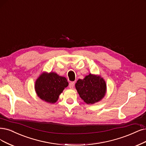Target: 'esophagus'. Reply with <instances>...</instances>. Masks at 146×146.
<instances>
[{
    "label": "esophagus",
    "instance_id": "obj_1",
    "mask_svg": "<svg viewBox=\"0 0 146 146\" xmlns=\"http://www.w3.org/2000/svg\"><path fill=\"white\" fill-rule=\"evenodd\" d=\"M74 86V82H70L69 84V88L70 89H73Z\"/></svg>",
    "mask_w": 146,
    "mask_h": 146
}]
</instances>
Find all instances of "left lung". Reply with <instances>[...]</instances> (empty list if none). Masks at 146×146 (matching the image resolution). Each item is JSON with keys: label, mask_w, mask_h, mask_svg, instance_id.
Here are the masks:
<instances>
[{"label": "left lung", "mask_w": 146, "mask_h": 146, "mask_svg": "<svg viewBox=\"0 0 146 146\" xmlns=\"http://www.w3.org/2000/svg\"><path fill=\"white\" fill-rule=\"evenodd\" d=\"M75 87L86 104H94L104 98L106 92V84L100 76L90 74L84 79H78Z\"/></svg>", "instance_id": "obj_1"}]
</instances>
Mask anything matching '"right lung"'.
Instances as JSON below:
<instances>
[{
    "instance_id": "1",
    "label": "right lung",
    "mask_w": 146,
    "mask_h": 146,
    "mask_svg": "<svg viewBox=\"0 0 146 146\" xmlns=\"http://www.w3.org/2000/svg\"><path fill=\"white\" fill-rule=\"evenodd\" d=\"M68 85V82L65 77L59 76L54 72H44L36 80L35 90L41 99L48 103L54 104Z\"/></svg>"
}]
</instances>
